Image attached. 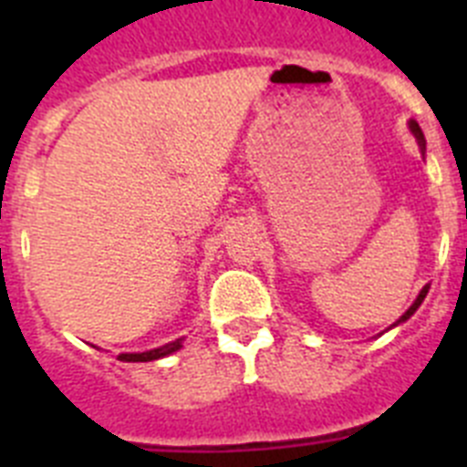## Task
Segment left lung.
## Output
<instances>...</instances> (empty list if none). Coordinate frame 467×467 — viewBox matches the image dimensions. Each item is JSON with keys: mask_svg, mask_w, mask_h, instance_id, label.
<instances>
[{"mask_svg": "<svg viewBox=\"0 0 467 467\" xmlns=\"http://www.w3.org/2000/svg\"><path fill=\"white\" fill-rule=\"evenodd\" d=\"M410 128H411V133H414V135H416V140H419V144H420V150H426V138H423V133H420V128H419V123H416V121H411V123H410ZM426 295H428V285H426V287H423V290H420V295H419V296H416V301H414V304H411V306H410V308H407V313H404V316H402V317H400V320H398V323H395V325L404 323V320H407V317H411V316H414V311H416V308H419V306H420V301L426 299Z\"/></svg>", "mask_w": 467, "mask_h": 467, "instance_id": "obj_1", "label": "left lung"}]
</instances>
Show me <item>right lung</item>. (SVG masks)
Listing matches in <instances>:
<instances>
[{"label": "right lung", "mask_w": 467, "mask_h": 467, "mask_svg": "<svg viewBox=\"0 0 467 467\" xmlns=\"http://www.w3.org/2000/svg\"><path fill=\"white\" fill-rule=\"evenodd\" d=\"M180 348H182V339H175V341H171V344L161 346V348L147 350V353H121V356H119V360H123V362H151V360H159V358L171 356V353H175V350H180Z\"/></svg>", "instance_id": "obj_1"}]
</instances>
